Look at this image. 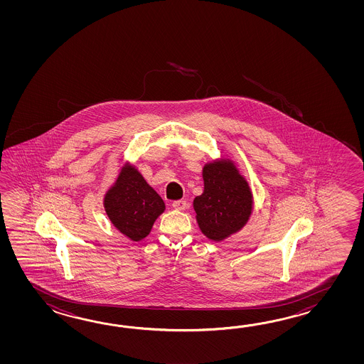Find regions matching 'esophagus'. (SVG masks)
<instances>
[{
  "label": "esophagus",
  "mask_w": 364,
  "mask_h": 364,
  "mask_svg": "<svg viewBox=\"0 0 364 364\" xmlns=\"http://www.w3.org/2000/svg\"><path fill=\"white\" fill-rule=\"evenodd\" d=\"M171 205H173V208L174 209L183 210V209H186V207H187V203H186V200H183V199H181V200L173 201Z\"/></svg>",
  "instance_id": "esophagus-1"
}]
</instances>
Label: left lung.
Instances as JSON below:
<instances>
[{"label":"left lung","instance_id":"8db88e82","mask_svg":"<svg viewBox=\"0 0 364 364\" xmlns=\"http://www.w3.org/2000/svg\"><path fill=\"white\" fill-rule=\"evenodd\" d=\"M204 191L193 199L201 232L223 240L240 230L252 210V193L232 161H213L203 168Z\"/></svg>","mask_w":364,"mask_h":364}]
</instances>
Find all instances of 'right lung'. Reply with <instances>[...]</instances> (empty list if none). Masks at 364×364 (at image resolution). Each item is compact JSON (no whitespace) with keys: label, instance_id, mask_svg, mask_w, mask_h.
Segmentation results:
<instances>
[{"label":"right lung","instance_id":"add662e5","mask_svg":"<svg viewBox=\"0 0 364 364\" xmlns=\"http://www.w3.org/2000/svg\"><path fill=\"white\" fill-rule=\"evenodd\" d=\"M104 207L112 224L136 242L147 237L165 204L139 171L126 165L105 195Z\"/></svg>","mask_w":364,"mask_h":364}]
</instances>
